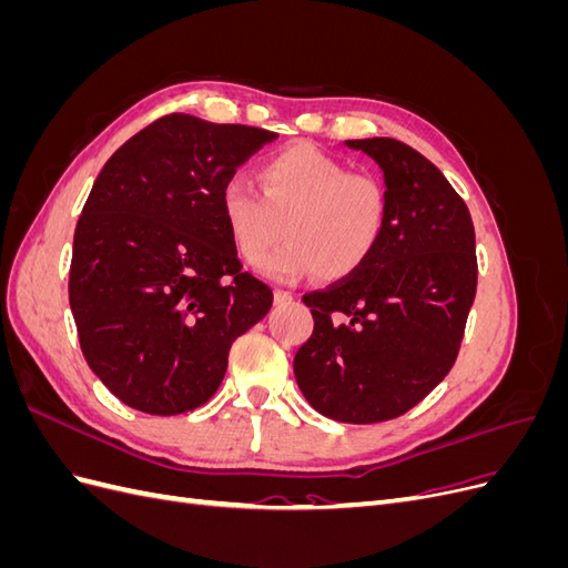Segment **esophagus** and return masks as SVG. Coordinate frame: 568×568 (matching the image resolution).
I'll use <instances>...</instances> for the list:
<instances>
[{"instance_id": "34e87169", "label": "esophagus", "mask_w": 568, "mask_h": 568, "mask_svg": "<svg viewBox=\"0 0 568 568\" xmlns=\"http://www.w3.org/2000/svg\"><path fill=\"white\" fill-rule=\"evenodd\" d=\"M291 301H294V296H291L288 291H282V288L274 291V303H277V305H286V303H291Z\"/></svg>"}]
</instances>
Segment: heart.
Masks as SVG:
<instances>
[{"label":"heart","instance_id":"1","mask_svg":"<svg viewBox=\"0 0 568 568\" xmlns=\"http://www.w3.org/2000/svg\"><path fill=\"white\" fill-rule=\"evenodd\" d=\"M261 180L263 192L246 178L227 180L220 209L239 255L251 265L286 234L288 242L265 261L274 280L298 282L315 270L324 280H343L379 246L388 199L376 178L348 173L313 144H294L263 163Z\"/></svg>","mask_w":568,"mask_h":568}]
</instances>
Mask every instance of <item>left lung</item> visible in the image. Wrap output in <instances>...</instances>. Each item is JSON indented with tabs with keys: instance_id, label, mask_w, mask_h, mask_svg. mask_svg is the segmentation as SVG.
<instances>
[{
	"instance_id": "8db88e82",
	"label": "left lung",
	"mask_w": 568,
	"mask_h": 568,
	"mask_svg": "<svg viewBox=\"0 0 568 568\" xmlns=\"http://www.w3.org/2000/svg\"><path fill=\"white\" fill-rule=\"evenodd\" d=\"M384 173L388 217L357 272L311 291L315 329L294 357L305 400L346 424L405 415L455 365L476 296V236L467 203L412 146L348 140Z\"/></svg>"
}]
</instances>
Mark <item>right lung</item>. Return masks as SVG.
Segmentation results:
<instances>
[{"mask_svg": "<svg viewBox=\"0 0 568 568\" xmlns=\"http://www.w3.org/2000/svg\"><path fill=\"white\" fill-rule=\"evenodd\" d=\"M274 136L170 113L101 168L68 301L82 355L118 400L159 417L201 407L236 336L267 315L272 288L242 270L220 194Z\"/></svg>", "mask_w": 568, "mask_h": 568, "instance_id": "add662e5", "label": "right lung"}]
</instances>
